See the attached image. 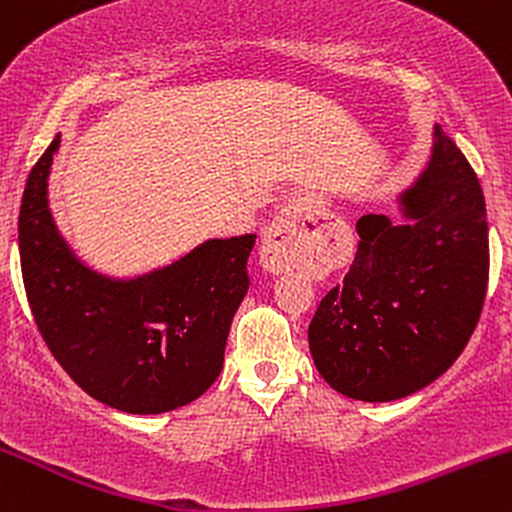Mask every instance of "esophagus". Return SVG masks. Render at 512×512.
Here are the masks:
<instances>
[{
  "label": "esophagus",
  "mask_w": 512,
  "mask_h": 512,
  "mask_svg": "<svg viewBox=\"0 0 512 512\" xmlns=\"http://www.w3.org/2000/svg\"><path fill=\"white\" fill-rule=\"evenodd\" d=\"M315 216L303 202H289L276 214L264 231L260 262L269 274H281L296 264L298 248L308 238V226H313Z\"/></svg>",
  "instance_id": "1"
}]
</instances>
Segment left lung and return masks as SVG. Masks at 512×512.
Here are the masks:
<instances>
[{"mask_svg": "<svg viewBox=\"0 0 512 512\" xmlns=\"http://www.w3.org/2000/svg\"><path fill=\"white\" fill-rule=\"evenodd\" d=\"M402 204L404 226L383 214L356 221L354 262L308 327L322 378L363 402L407 397L443 375L472 337L489 284L484 190L443 127Z\"/></svg>", "mask_w": 512, "mask_h": 512, "instance_id": "1", "label": "left lung"}]
</instances>
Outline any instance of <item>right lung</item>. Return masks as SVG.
<instances>
[{
    "label": "right lung",
    "mask_w": 512,
    "mask_h": 512,
    "mask_svg": "<svg viewBox=\"0 0 512 512\" xmlns=\"http://www.w3.org/2000/svg\"><path fill=\"white\" fill-rule=\"evenodd\" d=\"M57 146L60 134L31 168L19 211L23 286L45 344L113 409L161 414L195 402L221 373L257 236L209 240L142 279H103L76 262L52 223L45 185Z\"/></svg>",
    "instance_id": "obj_1"
}]
</instances>
